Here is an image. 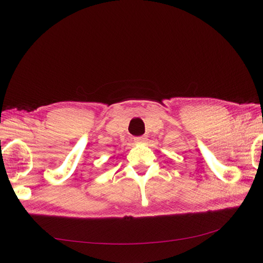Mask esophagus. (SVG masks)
Segmentation results:
<instances>
[{"instance_id": "obj_1", "label": "esophagus", "mask_w": 263, "mask_h": 263, "mask_svg": "<svg viewBox=\"0 0 263 263\" xmlns=\"http://www.w3.org/2000/svg\"><path fill=\"white\" fill-rule=\"evenodd\" d=\"M147 140V138L144 136H141V137H136L135 138V142L136 143H144Z\"/></svg>"}]
</instances>
